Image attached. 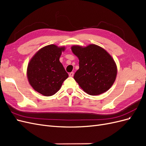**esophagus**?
<instances>
[{
    "label": "esophagus",
    "instance_id": "1",
    "mask_svg": "<svg viewBox=\"0 0 146 146\" xmlns=\"http://www.w3.org/2000/svg\"><path fill=\"white\" fill-rule=\"evenodd\" d=\"M74 72H70L69 74V77H73L74 76Z\"/></svg>",
    "mask_w": 146,
    "mask_h": 146
}]
</instances>
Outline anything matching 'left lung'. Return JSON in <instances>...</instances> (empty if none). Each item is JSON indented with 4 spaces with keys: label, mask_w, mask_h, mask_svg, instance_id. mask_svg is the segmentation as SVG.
Listing matches in <instances>:
<instances>
[{
    "label": "left lung",
    "mask_w": 146,
    "mask_h": 146,
    "mask_svg": "<svg viewBox=\"0 0 146 146\" xmlns=\"http://www.w3.org/2000/svg\"><path fill=\"white\" fill-rule=\"evenodd\" d=\"M73 54L79 60V69L74 78L82 89L91 96L108 91L116 80L117 66L104 48L96 44L72 46Z\"/></svg>",
    "instance_id": "left-lung-1"
}]
</instances>
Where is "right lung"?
Listing matches in <instances>:
<instances>
[{
	"mask_svg": "<svg viewBox=\"0 0 146 146\" xmlns=\"http://www.w3.org/2000/svg\"><path fill=\"white\" fill-rule=\"evenodd\" d=\"M65 47L48 45L39 49L28 64L27 76L30 85L39 93L51 96L58 92L68 77L60 57Z\"/></svg>",
	"mask_w": 146,
	"mask_h": 146,
	"instance_id": "1",
	"label": "right lung"
}]
</instances>
